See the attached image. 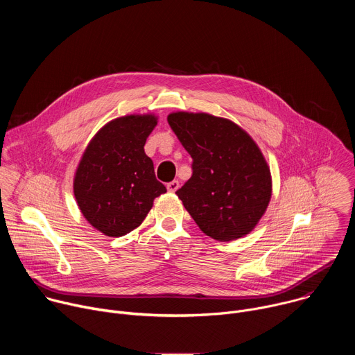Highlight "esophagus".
<instances>
[{
    "mask_svg": "<svg viewBox=\"0 0 355 355\" xmlns=\"http://www.w3.org/2000/svg\"><path fill=\"white\" fill-rule=\"evenodd\" d=\"M178 188H180V182H178L177 180H174V181H171V182L167 184V189H168L170 192H175Z\"/></svg>",
    "mask_w": 355,
    "mask_h": 355,
    "instance_id": "34e87169",
    "label": "esophagus"
}]
</instances>
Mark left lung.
<instances>
[{
    "label": "left lung",
    "instance_id": "8db88e82",
    "mask_svg": "<svg viewBox=\"0 0 355 355\" xmlns=\"http://www.w3.org/2000/svg\"><path fill=\"white\" fill-rule=\"evenodd\" d=\"M168 125L192 157V175L177 191L205 234L230 241L248 234L271 199L261 150L240 126L209 114H170Z\"/></svg>",
    "mask_w": 355,
    "mask_h": 355
}]
</instances>
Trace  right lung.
<instances>
[{"label": "right lung", "mask_w": 355, "mask_h": 355, "mask_svg": "<svg viewBox=\"0 0 355 355\" xmlns=\"http://www.w3.org/2000/svg\"><path fill=\"white\" fill-rule=\"evenodd\" d=\"M157 125L155 115L111 121L87 146L74 177V196L84 218L111 237L136 229L167 192L144 153L146 139Z\"/></svg>", "instance_id": "right-lung-1"}]
</instances>
